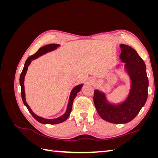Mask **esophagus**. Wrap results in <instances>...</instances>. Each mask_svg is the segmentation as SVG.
<instances>
[{
	"label": "esophagus",
	"instance_id": "1",
	"mask_svg": "<svg viewBox=\"0 0 158 158\" xmlns=\"http://www.w3.org/2000/svg\"><path fill=\"white\" fill-rule=\"evenodd\" d=\"M89 83L94 84L95 82H96V80H95L94 78H90L89 79Z\"/></svg>",
	"mask_w": 158,
	"mask_h": 158
}]
</instances>
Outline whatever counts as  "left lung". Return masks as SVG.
I'll use <instances>...</instances> for the list:
<instances>
[{
    "label": "left lung",
    "mask_w": 158,
    "mask_h": 158,
    "mask_svg": "<svg viewBox=\"0 0 158 158\" xmlns=\"http://www.w3.org/2000/svg\"><path fill=\"white\" fill-rule=\"evenodd\" d=\"M119 56L124 64L117 65V69L125 72L128 78L130 89L121 102L109 100L103 91L95 90L94 102L99 116L103 120L114 124H125L135 118L145 105L148 98L149 82L145 63L131 47L120 45Z\"/></svg>",
    "instance_id": "1"
}]
</instances>
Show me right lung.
Here are the masks:
<instances>
[{"instance_id":"right-lung-1","label":"right lung","mask_w":158,"mask_h":158,"mask_svg":"<svg viewBox=\"0 0 158 158\" xmlns=\"http://www.w3.org/2000/svg\"><path fill=\"white\" fill-rule=\"evenodd\" d=\"M60 47V45L59 44H49L45 45L43 47H41V48L38 50V51L36 52L35 54L33 55L30 56L29 58L27 59L26 61V63L24 64V66H23V70L21 73L20 77V86H21V94H22V101L24 106L27 107L28 109V111H30V113L31 114V115L34 117L35 120H37L38 122H40V123L42 124H48V125H56V124H59L61 123L64 121H65L66 119L69 118L70 116L71 111H72V108H73V102L75 99V98L77 95V94L80 92L82 89L84 84H80L77 85H76L75 87L73 88V89L71 90V92L70 94V97L69 99V103L67 106V108H66V110L65 113L63 114L57 118H45L44 117H41L40 116H38L37 114L33 112L30 107L29 106V105L27 104L26 102V93H25V88H24V79H25V76L27 73V70L28 67H29L30 64H31V61L35 60L37 58H39L40 56L45 55L47 52H51L52 51H55L56 49H58L59 47Z\"/></svg>"}]
</instances>
